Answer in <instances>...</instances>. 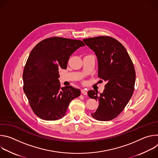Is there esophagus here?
<instances>
[{
	"label": "esophagus",
	"mask_w": 158,
	"mask_h": 158,
	"mask_svg": "<svg viewBox=\"0 0 158 158\" xmlns=\"http://www.w3.org/2000/svg\"><path fill=\"white\" fill-rule=\"evenodd\" d=\"M81 93L83 94L84 95H87V90L86 89H81Z\"/></svg>",
	"instance_id": "34e87169"
}]
</instances>
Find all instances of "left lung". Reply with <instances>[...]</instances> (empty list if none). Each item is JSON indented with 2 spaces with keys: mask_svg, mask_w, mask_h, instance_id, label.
<instances>
[{
  "mask_svg": "<svg viewBox=\"0 0 158 158\" xmlns=\"http://www.w3.org/2000/svg\"><path fill=\"white\" fill-rule=\"evenodd\" d=\"M98 59V77L106 82L99 95L90 90V98L99 102L98 108L91 113L98 121H107L116 118L123 110L134 92L136 73L133 63L123 44L107 36L83 40Z\"/></svg>",
  "mask_w": 158,
  "mask_h": 158,
  "instance_id": "left-lung-1",
  "label": "left lung"
}]
</instances>
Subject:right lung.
Instances as JSON below:
<instances>
[{
	"label": "right lung",
	"instance_id": "right-lung-1",
	"mask_svg": "<svg viewBox=\"0 0 158 158\" xmlns=\"http://www.w3.org/2000/svg\"><path fill=\"white\" fill-rule=\"evenodd\" d=\"M80 40L54 37L39 42L31 51L24 72V91L34 113L47 121L61 119L71 101L81 94L71 85L60 87L59 69H65Z\"/></svg>",
	"mask_w": 158,
	"mask_h": 158
}]
</instances>
